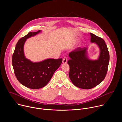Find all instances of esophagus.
Listing matches in <instances>:
<instances>
[{"label": "esophagus", "mask_w": 122, "mask_h": 122, "mask_svg": "<svg viewBox=\"0 0 122 122\" xmlns=\"http://www.w3.org/2000/svg\"><path fill=\"white\" fill-rule=\"evenodd\" d=\"M67 57H64V58H63V61H62V62H63V63H64V64H66V63H67Z\"/></svg>", "instance_id": "34e87169"}]
</instances>
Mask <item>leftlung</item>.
<instances>
[{
    "label": "left lung",
    "mask_w": 122,
    "mask_h": 122,
    "mask_svg": "<svg viewBox=\"0 0 122 122\" xmlns=\"http://www.w3.org/2000/svg\"><path fill=\"white\" fill-rule=\"evenodd\" d=\"M90 41L97 45L99 55L97 59L92 60L88 56V48L80 47L69 54V77L77 87L89 89L100 83L105 78L110 60L107 45L102 38L90 33Z\"/></svg>",
    "instance_id": "left-lung-1"
}]
</instances>
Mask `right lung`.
<instances>
[{"instance_id": "right-lung-1", "label": "right lung", "mask_w": 122, "mask_h": 122, "mask_svg": "<svg viewBox=\"0 0 122 122\" xmlns=\"http://www.w3.org/2000/svg\"><path fill=\"white\" fill-rule=\"evenodd\" d=\"M41 31L40 30L35 32H29L21 38L16 45L12 57V64L17 79L30 89H40L45 86L62 62V58H48L33 62L25 57L24 48L26 41Z\"/></svg>"}]
</instances>
